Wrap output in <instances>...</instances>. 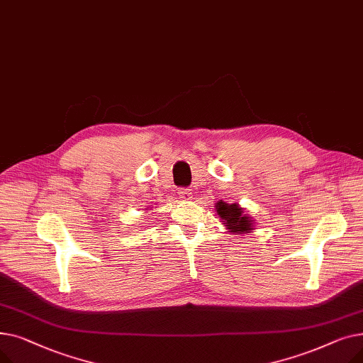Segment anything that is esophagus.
<instances>
[{
    "instance_id": "obj_1",
    "label": "esophagus",
    "mask_w": 363,
    "mask_h": 363,
    "mask_svg": "<svg viewBox=\"0 0 363 363\" xmlns=\"http://www.w3.org/2000/svg\"><path fill=\"white\" fill-rule=\"evenodd\" d=\"M191 196H193V193H191V189H189V188H181L179 189V197L182 200H191Z\"/></svg>"
}]
</instances>
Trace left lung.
Masks as SVG:
<instances>
[{"instance_id":"left-lung-1","label":"left lung","mask_w":363,"mask_h":363,"mask_svg":"<svg viewBox=\"0 0 363 363\" xmlns=\"http://www.w3.org/2000/svg\"><path fill=\"white\" fill-rule=\"evenodd\" d=\"M218 215L225 226L230 230L233 234H247L253 230L252 220L247 215H242V208L238 204H226L223 201H219L216 204Z\"/></svg>"}]
</instances>
